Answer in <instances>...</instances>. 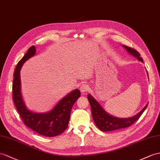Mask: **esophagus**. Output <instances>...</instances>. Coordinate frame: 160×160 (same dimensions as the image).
<instances>
[{
	"mask_svg": "<svg viewBox=\"0 0 160 160\" xmlns=\"http://www.w3.org/2000/svg\"><path fill=\"white\" fill-rule=\"evenodd\" d=\"M89 85L86 83H83L81 85L80 87V91L81 93H85L87 92L88 91H89Z\"/></svg>",
	"mask_w": 160,
	"mask_h": 160,
	"instance_id": "1",
	"label": "esophagus"
}]
</instances>
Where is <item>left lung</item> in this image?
Here are the masks:
<instances>
[{
  "label": "left lung",
  "instance_id": "left-lung-1",
  "mask_svg": "<svg viewBox=\"0 0 160 160\" xmlns=\"http://www.w3.org/2000/svg\"><path fill=\"white\" fill-rule=\"evenodd\" d=\"M122 46L131 55L136 57L139 61L143 62L142 58L141 57L140 53L136 49L129 48V47L126 45ZM88 99L91 106L93 122H94L96 126L101 131L103 132L113 131L122 129V128H126L132 126V124H134L139 119L140 117L142 114V112L146 109L148 105L147 104L142 108V110L140 111L137 115L132 117V118H118L109 115L108 112L105 111L103 109V108L100 106V104L90 94H88Z\"/></svg>",
  "mask_w": 160,
  "mask_h": 160
}]
</instances>
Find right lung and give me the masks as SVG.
<instances>
[{
  "mask_svg": "<svg viewBox=\"0 0 160 160\" xmlns=\"http://www.w3.org/2000/svg\"><path fill=\"white\" fill-rule=\"evenodd\" d=\"M36 48L32 46L28 49L15 68L13 81V100L23 122L31 130L41 135L53 137L61 134L67 129L71 117L72 107L81 93L79 89L69 93L58 102L52 111L44 113H37L26 108L21 94L20 70L24 62L34 56Z\"/></svg>",
  "mask_w": 160,
  "mask_h": 160,
  "instance_id": "obj_1",
  "label": "right lung"
}]
</instances>
